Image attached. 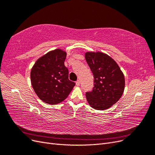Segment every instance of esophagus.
<instances>
[{
  "label": "esophagus",
  "instance_id": "obj_1",
  "mask_svg": "<svg viewBox=\"0 0 155 155\" xmlns=\"http://www.w3.org/2000/svg\"><path fill=\"white\" fill-rule=\"evenodd\" d=\"M76 84L77 86H79V84H80V81H79V80H78V81L76 82Z\"/></svg>",
  "mask_w": 155,
  "mask_h": 155
}]
</instances>
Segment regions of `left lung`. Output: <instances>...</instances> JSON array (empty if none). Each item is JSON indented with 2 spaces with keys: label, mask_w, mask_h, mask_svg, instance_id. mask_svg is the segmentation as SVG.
<instances>
[{
  "label": "left lung",
  "mask_w": 155,
  "mask_h": 155,
  "mask_svg": "<svg viewBox=\"0 0 155 155\" xmlns=\"http://www.w3.org/2000/svg\"><path fill=\"white\" fill-rule=\"evenodd\" d=\"M86 61L94 76V88L86 92L87 100L96 110L108 109L118 101L125 88V78L118 64L101 51H87Z\"/></svg>",
  "instance_id": "8db88e82"
}]
</instances>
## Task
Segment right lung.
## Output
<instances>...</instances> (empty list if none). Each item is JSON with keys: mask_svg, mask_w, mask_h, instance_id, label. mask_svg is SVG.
Returning <instances> with one entry per match:
<instances>
[{"mask_svg": "<svg viewBox=\"0 0 155 155\" xmlns=\"http://www.w3.org/2000/svg\"><path fill=\"white\" fill-rule=\"evenodd\" d=\"M66 58V51L51 50L37 59L31 69L32 87L46 104L55 105L63 101L75 86L68 79V70L64 66Z\"/></svg>", "mask_w": 155, "mask_h": 155, "instance_id": "add662e5", "label": "right lung"}]
</instances>
